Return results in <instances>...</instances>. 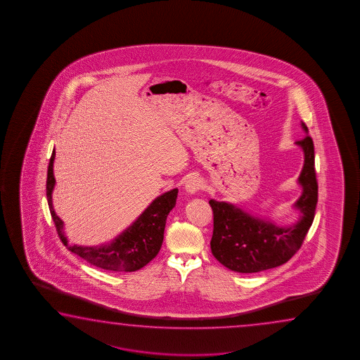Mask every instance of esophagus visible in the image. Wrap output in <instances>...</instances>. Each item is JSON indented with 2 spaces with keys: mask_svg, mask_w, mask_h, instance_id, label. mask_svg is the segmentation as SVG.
I'll return each mask as SVG.
<instances>
[{
  "mask_svg": "<svg viewBox=\"0 0 360 360\" xmlns=\"http://www.w3.org/2000/svg\"><path fill=\"white\" fill-rule=\"evenodd\" d=\"M204 184L201 181V179L198 176H191L186 180L185 183V190L189 193V194H195L199 190L202 189Z\"/></svg>",
  "mask_w": 360,
  "mask_h": 360,
  "instance_id": "esophagus-1",
  "label": "esophagus"
}]
</instances>
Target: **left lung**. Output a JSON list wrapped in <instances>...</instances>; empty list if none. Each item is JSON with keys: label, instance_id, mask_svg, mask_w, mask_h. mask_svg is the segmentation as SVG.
<instances>
[{"label": "left lung", "instance_id": "left-lung-1", "mask_svg": "<svg viewBox=\"0 0 360 360\" xmlns=\"http://www.w3.org/2000/svg\"><path fill=\"white\" fill-rule=\"evenodd\" d=\"M306 134L309 129L301 123ZM304 151V167L299 184L302 194L293 207L300 218L290 226H276L226 201L209 200L213 209L214 229L210 240L213 256L226 269L255 274L278 267L300 250L315 217L317 181L315 151L310 136L296 142Z\"/></svg>", "mask_w": 360, "mask_h": 360}]
</instances>
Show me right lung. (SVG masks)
Masks as SVG:
<instances>
[{
    "instance_id": "obj_1",
    "label": "right lung",
    "mask_w": 360,
    "mask_h": 360,
    "mask_svg": "<svg viewBox=\"0 0 360 360\" xmlns=\"http://www.w3.org/2000/svg\"><path fill=\"white\" fill-rule=\"evenodd\" d=\"M54 159L55 150L51 153L48 167L46 198L58 236L68 250L96 267L115 272H134L145 267L147 263L158 256L164 240L166 218L176 204L179 190L172 189L158 196L127 229H124L110 243L94 247H84L77 244L69 245L67 237L64 236V223L55 214L53 207L51 194L55 186L53 172Z\"/></svg>"
}]
</instances>
